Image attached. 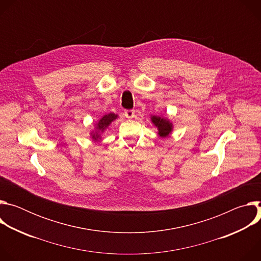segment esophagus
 <instances>
[{
	"instance_id": "34e87169",
	"label": "esophagus",
	"mask_w": 261,
	"mask_h": 261,
	"mask_svg": "<svg viewBox=\"0 0 261 261\" xmlns=\"http://www.w3.org/2000/svg\"><path fill=\"white\" fill-rule=\"evenodd\" d=\"M125 117L127 118V119H133L134 117H135V113H134V110L133 109H128V110H125Z\"/></svg>"
}]
</instances>
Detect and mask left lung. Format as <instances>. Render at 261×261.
<instances>
[{
	"label": "left lung",
	"instance_id": "left-lung-1",
	"mask_svg": "<svg viewBox=\"0 0 261 261\" xmlns=\"http://www.w3.org/2000/svg\"><path fill=\"white\" fill-rule=\"evenodd\" d=\"M151 122L157 128V130H158L157 133L161 138L168 137L173 130V124L168 118L152 115Z\"/></svg>",
	"mask_w": 261,
	"mask_h": 261
}]
</instances>
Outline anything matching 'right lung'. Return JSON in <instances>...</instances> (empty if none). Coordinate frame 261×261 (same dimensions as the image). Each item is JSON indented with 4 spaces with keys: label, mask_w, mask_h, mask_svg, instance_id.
<instances>
[{
    "label": "right lung",
    "mask_w": 261,
    "mask_h": 261,
    "mask_svg": "<svg viewBox=\"0 0 261 261\" xmlns=\"http://www.w3.org/2000/svg\"><path fill=\"white\" fill-rule=\"evenodd\" d=\"M118 118H119L118 115H116L114 113H109L107 115H104L101 119H99L96 122V124L94 125V129L90 133L92 139L95 142H98L102 138V135H103L104 131L109 127V125L111 123L116 121Z\"/></svg>",
    "instance_id": "obj_1"
}]
</instances>
